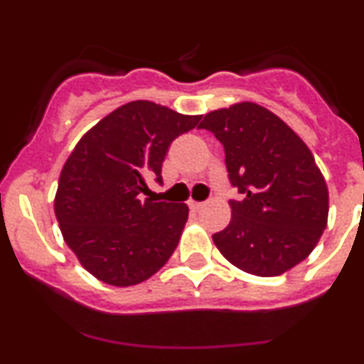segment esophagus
I'll use <instances>...</instances> for the list:
<instances>
[{
    "mask_svg": "<svg viewBox=\"0 0 364 364\" xmlns=\"http://www.w3.org/2000/svg\"><path fill=\"white\" fill-rule=\"evenodd\" d=\"M188 205H190V209H192V211H199L200 208H203V203H196V200H190L188 203Z\"/></svg>",
    "mask_w": 364,
    "mask_h": 364,
    "instance_id": "34e87169",
    "label": "esophagus"
}]
</instances>
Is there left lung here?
<instances>
[{
	"instance_id": "obj_1",
	"label": "left lung",
	"mask_w": 364,
	"mask_h": 364,
	"mask_svg": "<svg viewBox=\"0 0 364 364\" xmlns=\"http://www.w3.org/2000/svg\"><path fill=\"white\" fill-rule=\"evenodd\" d=\"M199 128L225 149L229 225L213 234L220 253L245 273L278 277L306 259L328 225L329 193L299 135L262 105L241 102L205 114Z\"/></svg>"
}]
</instances>
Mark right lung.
Here are the masks:
<instances>
[{
    "instance_id": "obj_1",
    "label": "right lung",
    "mask_w": 364,
    "mask_h": 364,
    "mask_svg": "<svg viewBox=\"0 0 364 364\" xmlns=\"http://www.w3.org/2000/svg\"><path fill=\"white\" fill-rule=\"evenodd\" d=\"M199 119L155 102H130L87 130L65 161L54 213L65 243L98 280L137 285L176 250L188 205L139 196L149 178L161 183L168 146Z\"/></svg>"
}]
</instances>
